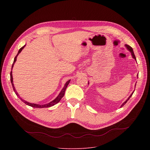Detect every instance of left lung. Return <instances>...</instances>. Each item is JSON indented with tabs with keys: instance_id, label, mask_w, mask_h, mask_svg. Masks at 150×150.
Here are the masks:
<instances>
[{
	"instance_id": "8db88e82",
	"label": "left lung",
	"mask_w": 150,
	"mask_h": 150,
	"mask_svg": "<svg viewBox=\"0 0 150 150\" xmlns=\"http://www.w3.org/2000/svg\"><path fill=\"white\" fill-rule=\"evenodd\" d=\"M125 47H127V49L131 52V55H132V57L134 58V59L136 61V57H135V54H134V52H133V49H132V47H130L129 45H127V44H125ZM137 78H138V74L137 75ZM137 83V82H136ZM88 84H89V82H88ZM136 84H135V87H136ZM135 91V90H134ZM134 91L133 92H132V93L131 94V95L129 96V97L127 98V100H126L125 102H124V103L121 105V106H120V108H122V106H123L126 103H127V102L129 100V99L131 98V97L132 96V94H133V93H134Z\"/></svg>"
}]
</instances>
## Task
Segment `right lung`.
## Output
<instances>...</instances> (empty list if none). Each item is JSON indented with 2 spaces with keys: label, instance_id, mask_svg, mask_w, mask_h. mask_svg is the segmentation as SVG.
Listing matches in <instances>:
<instances>
[{
  "label": "right lung",
  "instance_id": "1",
  "mask_svg": "<svg viewBox=\"0 0 150 150\" xmlns=\"http://www.w3.org/2000/svg\"><path fill=\"white\" fill-rule=\"evenodd\" d=\"M25 45H24L23 47H21V48L19 49V50L18 51V53L17 55L15 57L14 59V61H13V65H12L11 70H12V69H13V66H14V63H15L16 61L17 57L18 56L19 54L21 52V51L22 50V49H23V48H24ZM10 80H11V84H12L13 88V90H14L15 93L16 94V96L23 102V103H24L25 104H26L27 105H28V106H31V107H33V108H49V107H51V106H53V105H56L57 103H58V102L61 100V99L63 97V96H64L66 89V88H67V87L68 84H69V83H70V80H69V81H67L66 83V84H64V88H63L62 89V90L61 91L60 93H59V95L57 96V97L56 98H55V99H54L53 100H52V101H50V103H47V104H45V105H38V104H35V103H28V102H27V101H25V100H23V99H22V98H21V97H19V96L18 95V93L16 92V89H15L14 86V84H13V75H12V71H11V72H10Z\"/></svg>",
  "mask_w": 150,
  "mask_h": 150
}]
</instances>
